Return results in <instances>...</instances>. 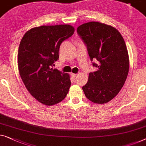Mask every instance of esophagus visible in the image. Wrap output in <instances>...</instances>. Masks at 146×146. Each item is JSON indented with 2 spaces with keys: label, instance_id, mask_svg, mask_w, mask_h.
<instances>
[{
  "label": "esophagus",
  "instance_id": "esophagus-1",
  "mask_svg": "<svg viewBox=\"0 0 146 146\" xmlns=\"http://www.w3.org/2000/svg\"><path fill=\"white\" fill-rule=\"evenodd\" d=\"M71 76H72V77L73 78H75L77 76V74H74V73H71Z\"/></svg>",
  "mask_w": 146,
  "mask_h": 146
}]
</instances>
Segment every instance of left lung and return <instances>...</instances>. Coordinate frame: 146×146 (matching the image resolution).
I'll list each match as a JSON object with an SVG mask.
<instances>
[{
  "mask_svg": "<svg viewBox=\"0 0 146 146\" xmlns=\"http://www.w3.org/2000/svg\"><path fill=\"white\" fill-rule=\"evenodd\" d=\"M77 32L87 46L98 70L90 72L82 87L92 102L103 104L112 100L123 87L129 71V56L123 37L113 26L97 22L83 24Z\"/></svg>",
  "mask_w": 146,
  "mask_h": 146,
  "instance_id": "1",
  "label": "left lung"
}]
</instances>
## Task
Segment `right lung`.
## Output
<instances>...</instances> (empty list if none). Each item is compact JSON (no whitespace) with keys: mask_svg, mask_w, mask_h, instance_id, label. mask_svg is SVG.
<instances>
[{"mask_svg":"<svg viewBox=\"0 0 146 146\" xmlns=\"http://www.w3.org/2000/svg\"><path fill=\"white\" fill-rule=\"evenodd\" d=\"M74 32V27L68 24L41 26L29 29L21 40L19 73L28 92L42 104H57L68 94L70 75L52 67L59 58L61 43Z\"/></svg>","mask_w":146,"mask_h":146,"instance_id":"add662e5","label":"right lung"}]
</instances>
